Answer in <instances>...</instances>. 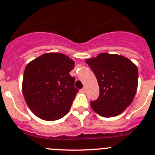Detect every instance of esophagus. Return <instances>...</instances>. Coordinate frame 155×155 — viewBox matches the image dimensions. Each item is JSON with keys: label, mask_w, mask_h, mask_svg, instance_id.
I'll list each match as a JSON object with an SVG mask.
<instances>
[{"label": "esophagus", "mask_w": 155, "mask_h": 155, "mask_svg": "<svg viewBox=\"0 0 155 155\" xmlns=\"http://www.w3.org/2000/svg\"><path fill=\"white\" fill-rule=\"evenodd\" d=\"M85 91H86V88H85V87H83V88L81 89V92H82V93H85Z\"/></svg>", "instance_id": "obj_1"}]
</instances>
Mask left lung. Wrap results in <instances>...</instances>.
Returning a JSON list of instances; mask_svg holds the SVG:
<instances>
[{
	"label": "left lung",
	"instance_id": "8db88e82",
	"mask_svg": "<svg viewBox=\"0 0 155 155\" xmlns=\"http://www.w3.org/2000/svg\"><path fill=\"white\" fill-rule=\"evenodd\" d=\"M100 87L97 101L91 102L96 113L105 118L122 113L130 105L138 87L137 65L124 56L103 52L85 61Z\"/></svg>",
	"mask_w": 155,
	"mask_h": 155
}]
</instances>
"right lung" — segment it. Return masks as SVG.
I'll return each instance as SVG.
<instances>
[{
  "instance_id": "obj_1",
  "label": "right lung",
  "mask_w": 155,
  "mask_h": 155,
  "mask_svg": "<svg viewBox=\"0 0 155 155\" xmlns=\"http://www.w3.org/2000/svg\"><path fill=\"white\" fill-rule=\"evenodd\" d=\"M75 61L66 54L45 53L29 62L23 76V96L31 112L40 119L56 121L70 111L78 89L69 73Z\"/></svg>"
}]
</instances>
